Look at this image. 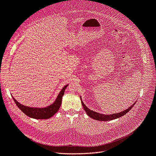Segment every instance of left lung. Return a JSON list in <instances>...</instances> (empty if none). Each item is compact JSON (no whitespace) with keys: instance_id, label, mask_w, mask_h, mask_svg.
I'll return each mask as SVG.
<instances>
[{"instance_id":"1","label":"left lung","mask_w":156,"mask_h":156,"mask_svg":"<svg viewBox=\"0 0 156 156\" xmlns=\"http://www.w3.org/2000/svg\"><path fill=\"white\" fill-rule=\"evenodd\" d=\"M80 99H81V101H82V106L84 108V110L86 112V113H87L88 115H89L90 118H92L93 119L99 120V121L112 120H113V119L119 118L120 117H122L123 115H124L125 114H126L128 112H129V110L133 107L134 104L136 103H134L129 108H128L127 109L125 110L124 111L122 112L117 113H114V114H112V115H105V114H101V113H97L96 112H94V111L89 109V108H88L85 105V104L83 103V101H82L81 97H80Z\"/></svg>"}]
</instances>
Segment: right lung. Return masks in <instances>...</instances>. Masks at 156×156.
Wrapping results in <instances>:
<instances>
[{
  "label": "right lung",
  "instance_id": "1",
  "mask_svg": "<svg viewBox=\"0 0 156 156\" xmlns=\"http://www.w3.org/2000/svg\"><path fill=\"white\" fill-rule=\"evenodd\" d=\"M67 85H66L63 87V89L58 94L55 102L52 105L45 108H31L29 106H26L19 103L13 97L12 99L14 100L15 103H16L17 106L26 115L29 116L30 118L36 119H48L51 117L53 115H55L59 110L60 105H61L62 103V96L64 94V91Z\"/></svg>",
  "mask_w": 156,
  "mask_h": 156
}]
</instances>
